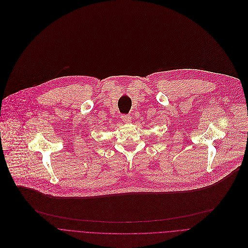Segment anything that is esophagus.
Listing matches in <instances>:
<instances>
[{"mask_svg": "<svg viewBox=\"0 0 248 248\" xmlns=\"http://www.w3.org/2000/svg\"><path fill=\"white\" fill-rule=\"evenodd\" d=\"M121 119H122V121H123L124 123H126V124H129V123H131V121H132V117H131L130 115H122V116H121Z\"/></svg>", "mask_w": 248, "mask_h": 248, "instance_id": "esophagus-1", "label": "esophagus"}]
</instances>
